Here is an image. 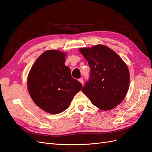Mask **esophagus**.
<instances>
[{
  "label": "esophagus",
  "instance_id": "1",
  "mask_svg": "<svg viewBox=\"0 0 152 152\" xmlns=\"http://www.w3.org/2000/svg\"><path fill=\"white\" fill-rule=\"evenodd\" d=\"M79 82L82 83V84L83 85V78H80L79 79Z\"/></svg>",
  "mask_w": 152,
  "mask_h": 152
}]
</instances>
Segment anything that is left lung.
Instances as JSON below:
<instances>
[{"instance_id":"1","label":"left lung","mask_w":152,"mask_h":152,"mask_svg":"<svg viewBox=\"0 0 152 152\" xmlns=\"http://www.w3.org/2000/svg\"><path fill=\"white\" fill-rule=\"evenodd\" d=\"M88 62L91 78L82 91L102 110L116 107L125 97L130 82L128 66L114 50L102 44L79 49Z\"/></svg>"}]
</instances>
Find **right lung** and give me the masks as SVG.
I'll return each instance as SVG.
<instances>
[{
    "label": "right lung",
    "mask_w": 152,
    "mask_h": 152,
    "mask_svg": "<svg viewBox=\"0 0 152 152\" xmlns=\"http://www.w3.org/2000/svg\"><path fill=\"white\" fill-rule=\"evenodd\" d=\"M67 53L49 50L38 57L28 72L27 89L38 107L51 114H57L69 107L82 85L71 76L64 65Z\"/></svg>",
    "instance_id": "right-lung-1"
}]
</instances>
